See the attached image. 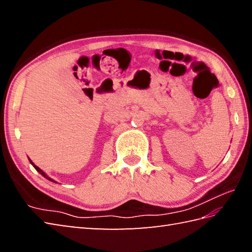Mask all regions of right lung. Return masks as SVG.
Returning a JSON list of instances; mask_svg holds the SVG:
<instances>
[{"instance_id": "right-lung-1", "label": "right lung", "mask_w": 252, "mask_h": 252, "mask_svg": "<svg viewBox=\"0 0 252 252\" xmlns=\"http://www.w3.org/2000/svg\"><path fill=\"white\" fill-rule=\"evenodd\" d=\"M29 161H30V163H31L32 165H33V167H34V169H35V170L37 171V172H39L40 174H42V175H43L45 179H47V180H50V181H52V182H54V183H57V182H56V181H54V180H53V179H51V178H50V176H47V175H46V174H45V173L43 172V171H42V170H41V169H40L39 167H36V165H35V164H34L33 162H32L30 159H29Z\"/></svg>"}]
</instances>
